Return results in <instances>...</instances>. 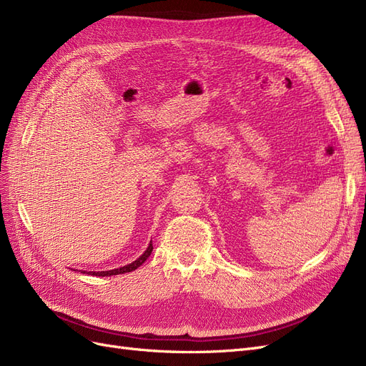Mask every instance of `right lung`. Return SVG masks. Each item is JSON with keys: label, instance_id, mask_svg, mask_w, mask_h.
Returning <instances> with one entry per match:
<instances>
[{"label": "right lung", "instance_id": "1", "mask_svg": "<svg viewBox=\"0 0 366 366\" xmlns=\"http://www.w3.org/2000/svg\"><path fill=\"white\" fill-rule=\"evenodd\" d=\"M151 252H152V241L149 242V246H148V249L143 252V254L140 258H137L134 262H131V264H127V265H124V267H120V269H114V270H105V272H88L90 274H93V276H112V274H122V273H128V272H132V270H136L137 267H140V265L145 262L147 259H148V257L151 254ZM82 273H85V272H82Z\"/></svg>", "mask_w": 366, "mask_h": 366}]
</instances>
